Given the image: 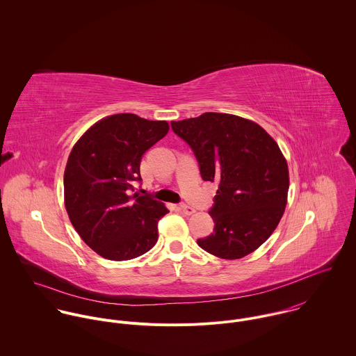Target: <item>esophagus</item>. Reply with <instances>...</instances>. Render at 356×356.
Wrapping results in <instances>:
<instances>
[{"instance_id":"1","label":"esophagus","mask_w":356,"mask_h":356,"mask_svg":"<svg viewBox=\"0 0 356 356\" xmlns=\"http://www.w3.org/2000/svg\"><path fill=\"white\" fill-rule=\"evenodd\" d=\"M179 209H181V212L182 213H185V215H193L195 212H196V209L195 208H192V207H189V205H185V204H182V205H179Z\"/></svg>"}]
</instances>
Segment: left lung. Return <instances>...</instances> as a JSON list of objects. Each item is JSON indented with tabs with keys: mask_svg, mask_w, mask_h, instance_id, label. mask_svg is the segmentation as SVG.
Wrapping results in <instances>:
<instances>
[{
	"mask_svg": "<svg viewBox=\"0 0 356 356\" xmlns=\"http://www.w3.org/2000/svg\"><path fill=\"white\" fill-rule=\"evenodd\" d=\"M171 127L193 149L204 181L219 185L209 209L213 233L197 244L220 259L252 254L288 203L289 170L278 144L257 123L230 113L205 112Z\"/></svg>",
	"mask_w": 356,
	"mask_h": 356,
	"instance_id": "1",
	"label": "left lung"
}]
</instances>
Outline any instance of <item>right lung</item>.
Listing matches in <instances>:
<instances>
[{
    "instance_id": "obj_1",
    "label": "right lung",
    "mask_w": 356,
    "mask_h": 356,
    "mask_svg": "<svg viewBox=\"0 0 356 356\" xmlns=\"http://www.w3.org/2000/svg\"><path fill=\"white\" fill-rule=\"evenodd\" d=\"M165 120L116 113L90 126L75 143L64 170V205L81 238L109 260H130L157 241L168 209L131 195L143 154L168 133Z\"/></svg>"
}]
</instances>
